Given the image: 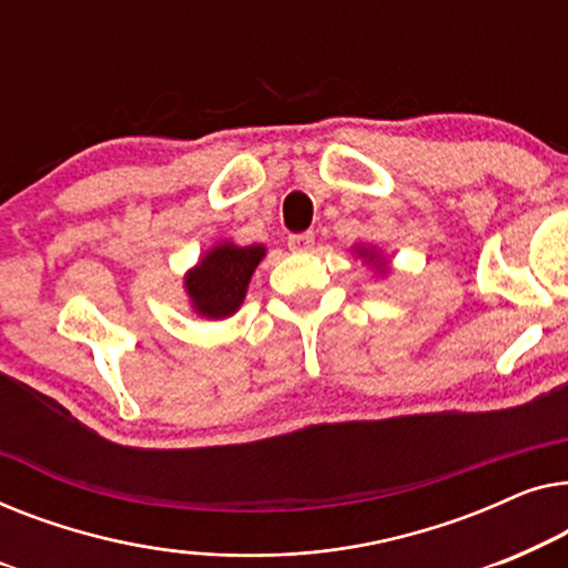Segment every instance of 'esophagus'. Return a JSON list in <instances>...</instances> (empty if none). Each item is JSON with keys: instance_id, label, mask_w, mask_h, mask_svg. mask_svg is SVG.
<instances>
[{"instance_id": "esophagus-1", "label": "esophagus", "mask_w": 568, "mask_h": 568, "mask_svg": "<svg viewBox=\"0 0 568 568\" xmlns=\"http://www.w3.org/2000/svg\"><path fill=\"white\" fill-rule=\"evenodd\" d=\"M287 246H291L293 252H306L314 246V234H311V231H303V234H291L287 236Z\"/></svg>"}]
</instances>
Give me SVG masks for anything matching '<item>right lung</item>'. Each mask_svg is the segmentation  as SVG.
Wrapping results in <instances>:
<instances>
[{
    "mask_svg": "<svg viewBox=\"0 0 568 568\" xmlns=\"http://www.w3.org/2000/svg\"><path fill=\"white\" fill-rule=\"evenodd\" d=\"M262 257H265V246L260 244H221L213 252H207L201 265L185 281L197 314L207 318H223L234 314L242 306L246 285H250V277Z\"/></svg>",
    "mask_w": 568,
    "mask_h": 568,
    "instance_id": "obj_1",
    "label": "right lung"
}]
</instances>
